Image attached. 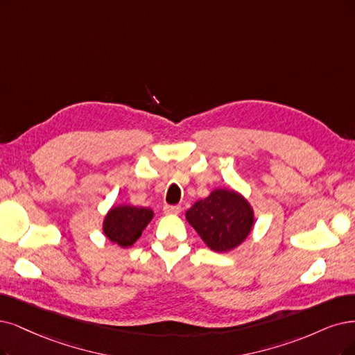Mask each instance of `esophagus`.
I'll use <instances>...</instances> for the list:
<instances>
[{
	"instance_id": "esophagus-1",
	"label": "esophagus",
	"mask_w": 355,
	"mask_h": 355,
	"mask_svg": "<svg viewBox=\"0 0 355 355\" xmlns=\"http://www.w3.org/2000/svg\"><path fill=\"white\" fill-rule=\"evenodd\" d=\"M164 212L166 215H178L181 212V207L180 206H173V205H165Z\"/></svg>"
}]
</instances>
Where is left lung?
<instances>
[{"label":"left lung","mask_w":355,"mask_h":355,"mask_svg":"<svg viewBox=\"0 0 355 355\" xmlns=\"http://www.w3.org/2000/svg\"><path fill=\"white\" fill-rule=\"evenodd\" d=\"M189 224L214 252L225 253L239 247L250 234L254 212L243 196L216 189L186 212Z\"/></svg>","instance_id":"1"}]
</instances>
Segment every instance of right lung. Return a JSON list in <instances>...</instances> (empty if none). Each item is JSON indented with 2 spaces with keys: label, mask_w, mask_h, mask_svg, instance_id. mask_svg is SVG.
Segmentation results:
<instances>
[{
  "label": "right lung",
  "mask_w": 355,
  "mask_h": 355,
  "mask_svg": "<svg viewBox=\"0 0 355 355\" xmlns=\"http://www.w3.org/2000/svg\"><path fill=\"white\" fill-rule=\"evenodd\" d=\"M153 218L149 207H137L131 205L114 206L103 219V234L114 244L120 247L133 245Z\"/></svg>",
  "instance_id": "obj_1"
}]
</instances>
